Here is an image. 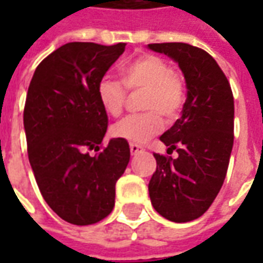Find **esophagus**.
I'll return each mask as SVG.
<instances>
[{"mask_svg": "<svg viewBox=\"0 0 263 263\" xmlns=\"http://www.w3.org/2000/svg\"><path fill=\"white\" fill-rule=\"evenodd\" d=\"M129 149H131L132 155H138L145 151V148H143L142 145H138V143H131V145H129Z\"/></svg>", "mask_w": 263, "mask_h": 263, "instance_id": "1", "label": "esophagus"}]
</instances>
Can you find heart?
<instances>
[{
    "label": "heart",
    "mask_w": 263,
    "mask_h": 263,
    "mask_svg": "<svg viewBox=\"0 0 263 263\" xmlns=\"http://www.w3.org/2000/svg\"><path fill=\"white\" fill-rule=\"evenodd\" d=\"M120 81L108 76L97 84V97L109 117H120L126 103V90H143L141 107L148 109L141 114L128 115L111 128L112 137L132 143L145 142L163 126L167 120L176 118L184 104V83L182 76L171 70L167 62L155 54H141L121 67Z\"/></svg>",
    "instance_id": "1"
}]
</instances>
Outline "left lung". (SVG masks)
Instances as JSON below:
<instances>
[{"label":"left lung","instance_id":"left-lung-1","mask_svg":"<svg viewBox=\"0 0 263 263\" xmlns=\"http://www.w3.org/2000/svg\"><path fill=\"white\" fill-rule=\"evenodd\" d=\"M148 48L176 62L187 98L182 117L160 137L167 154H154L156 172L149 182L154 209L173 222L193 221L209 210L226 179L234 145L231 87L205 50L187 43H151Z\"/></svg>","mask_w":263,"mask_h":263}]
</instances>
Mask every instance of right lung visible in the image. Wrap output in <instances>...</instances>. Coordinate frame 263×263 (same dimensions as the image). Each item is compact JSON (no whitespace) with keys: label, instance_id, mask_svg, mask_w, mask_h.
<instances>
[{"label":"right lung","instance_id":"right-lung-1","mask_svg":"<svg viewBox=\"0 0 263 263\" xmlns=\"http://www.w3.org/2000/svg\"><path fill=\"white\" fill-rule=\"evenodd\" d=\"M125 45L66 43L39 63L28 88L24 128L37 187L74 226L96 224L112 211L115 183L129 162L124 139L100 149L108 117L97 97L98 81ZM92 148L97 154H88Z\"/></svg>","mask_w":263,"mask_h":263}]
</instances>
